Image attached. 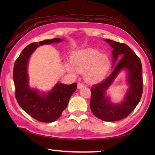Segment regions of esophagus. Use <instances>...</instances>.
<instances>
[{
  "label": "esophagus",
  "mask_w": 155,
  "mask_h": 155,
  "mask_svg": "<svg viewBox=\"0 0 155 155\" xmlns=\"http://www.w3.org/2000/svg\"><path fill=\"white\" fill-rule=\"evenodd\" d=\"M84 87V84L83 83H78V86H77V88H78V89H81V88H83Z\"/></svg>",
  "instance_id": "34e87169"
}]
</instances>
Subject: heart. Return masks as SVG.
<instances>
[{"label": "heart", "instance_id": "heart-1", "mask_svg": "<svg viewBox=\"0 0 155 155\" xmlns=\"http://www.w3.org/2000/svg\"><path fill=\"white\" fill-rule=\"evenodd\" d=\"M71 63L66 62V70L72 76L84 72L87 83L96 84L104 79L110 68L111 61L107 54L93 48H84L74 51L71 57Z\"/></svg>", "mask_w": 155, "mask_h": 155}]
</instances>
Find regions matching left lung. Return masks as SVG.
<instances>
[{"instance_id":"1","label":"left lung","mask_w":155,"mask_h":155,"mask_svg":"<svg viewBox=\"0 0 155 155\" xmlns=\"http://www.w3.org/2000/svg\"><path fill=\"white\" fill-rule=\"evenodd\" d=\"M104 41L113 51L112 73L101 83L91 88V109L97 118L104 121H117L127 117L139 104L143 93L142 64L139 57L127 45L109 39ZM123 70L127 73L128 88L120 103L112 102L107 91L117 76Z\"/></svg>"}]
</instances>
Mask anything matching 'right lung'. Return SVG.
<instances>
[{"mask_svg": "<svg viewBox=\"0 0 155 155\" xmlns=\"http://www.w3.org/2000/svg\"><path fill=\"white\" fill-rule=\"evenodd\" d=\"M62 41V38H56L28 45L16 61L13 69L16 98L19 106L32 118L42 123H52L61 116L62 111L67 107L71 97L77 89V83L66 84L58 82L47 92L32 88L29 85L28 61L37 47Z\"/></svg>", "mask_w": 155, "mask_h": 155, "instance_id": "right-lung-1", "label": "right lung"}]
</instances>
